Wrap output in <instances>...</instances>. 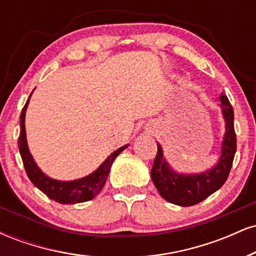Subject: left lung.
I'll use <instances>...</instances> for the list:
<instances>
[{
	"mask_svg": "<svg viewBox=\"0 0 256 256\" xmlns=\"http://www.w3.org/2000/svg\"><path fill=\"white\" fill-rule=\"evenodd\" d=\"M220 107L225 119V134L222 144V155L216 165L198 174H182L173 171L164 158L158 143V154L152 167V180L158 194L166 201L182 207L198 204L222 186L234 162L237 148L234 126V110L228 96L220 95Z\"/></svg>",
	"mask_w": 256,
	"mask_h": 256,
	"instance_id": "1",
	"label": "left lung"
}]
</instances>
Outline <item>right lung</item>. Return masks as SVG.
I'll use <instances>...</instances> for the list:
<instances>
[{
  "mask_svg": "<svg viewBox=\"0 0 256 256\" xmlns=\"http://www.w3.org/2000/svg\"><path fill=\"white\" fill-rule=\"evenodd\" d=\"M30 98L26 101L24 108L22 110V114H20V134L19 140H18L19 152L20 155H22L26 174L30 178V180L34 183V186H37L49 198L54 200V201L58 202V204H74L90 201V200H92L101 192L106 180H107L108 174H110L112 164H113V161L116 160V158L118 156L120 152L128 148V144L122 146L118 150L112 152L110 156L106 158L104 162L95 172L86 176V177L70 182L56 180V179L48 177V176H46L40 171V167L34 162V158H32L30 150H28V140H26L25 113L26 110H28V102H30Z\"/></svg>",
  "mask_w": 256,
  "mask_h": 256,
  "instance_id": "obj_1",
  "label": "right lung"
}]
</instances>
